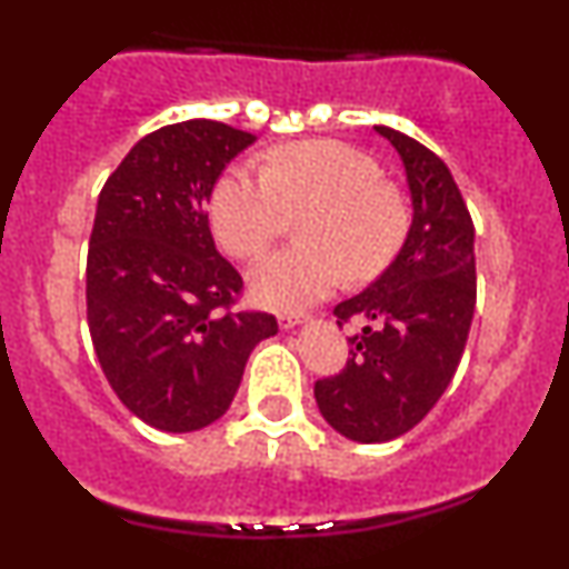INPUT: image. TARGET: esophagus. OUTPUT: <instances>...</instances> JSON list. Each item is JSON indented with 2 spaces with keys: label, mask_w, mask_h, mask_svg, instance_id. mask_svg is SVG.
Returning a JSON list of instances; mask_svg holds the SVG:
<instances>
[{
  "label": "esophagus",
  "mask_w": 569,
  "mask_h": 569,
  "mask_svg": "<svg viewBox=\"0 0 569 569\" xmlns=\"http://www.w3.org/2000/svg\"><path fill=\"white\" fill-rule=\"evenodd\" d=\"M307 321H310V316H307V312H280L278 316L280 329H293V326L307 323Z\"/></svg>",
  "instance_id": "34e87169"
}]
</instances>
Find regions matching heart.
Listing matches in <instances>:
<instances>
[{"label":"heart","instance_id":"b5f03b06","mask_svg":"<svg viewBox=\"0 0 569 569\" xmlns=\"http://www.w3.org/2000/svg\"><path fill=\"white\" fill-rule=\"evenodd\" d=\"M302 246L251 270L257 302L299 310L348 278L367 283L398 257L411 230V206L380 162L339 141H299L270 152L264 171L232 168L219 179L211 219L219 243L257 259L299 219Z\"/></svg>","mask_w":569,"mask_h":569}]
</instances>
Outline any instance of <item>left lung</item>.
I'll use <instances>...</instances> for the list:
<instances>
[{
	"instance_id": "8db88e82",
	"label": "left lung",
	"mask_w": 569,
	"mask_h": 569,
	"mask_svg": "<svg viewBox=\"0 0 569 569\" xmlns=\"http://www.w3.org/2000/svg\"><path fill=\"white\" fill-rule=\"evenodd\" d=\"M401 154L411 230L393 264L367 291L335 307L356 321L350 358L316 382L323 420L345 439L382 443L436 407L466 350L476 307L473 221L439 154L388 126H375Z\"/></svg>"
}]
</instances>
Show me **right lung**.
<instances>
[{"instance_id":"add662e5","label":"right lung","mask_w":569,"mask_h":569,"mask_svg":"<svg viewBox=\"0 0 569 569\" xmlns=\"http://www.w3.org/2000/svg\"><path fill=\"white\" fill-rule=\"evenodd\" d=\"M257 141L217 120L143 136L98 194L88 248V326L109 385L147 426L217 422L251 350L278 335L270 312L232 310L243 278L213 246L208 200Z\"/></svg>"}]
</instances>
